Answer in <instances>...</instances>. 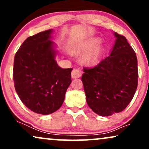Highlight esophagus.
<instances>
[{"mask_svg":"<svg viewBox=\"0 0 149 149\" xmlns=\"http://www.w3.org/2000/svg\"><path fill=\"white\" fill-rule=\"evenodd\" d=\"M81 74H82L81 71L78 69H73L72 72H71V76H72L73 78H80V77L81 76Z\"/></svg>","mask_w":149,"mask_h":149,"instance_id":"34e87169","label":"esophagus"}]
</instances>
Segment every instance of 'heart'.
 I'll use <instances>...</instances> for the list:
<instances>
[{
	"mask_svg": "<svg viewBox=\"0 0 149 149\" xmlns=\"http://www.w3.org/2000/svg\"><path fill=\"white\" fill-rule=\"evenodd\" d=\"M99 42L98 39L90 38L84 40L83 42H78L71 47V52L73 54H80V53L86 52L83 57L85 61H92L98 58L101 52V47L100 45H95Z\"/></svg>",
	"mask_w": 149,
	"mask_h": 149,
	"instance_id": "obj_1",
	"label": "heart"
}]
</instances>
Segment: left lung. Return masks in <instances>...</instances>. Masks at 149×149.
Listing matches in <instances>:
<instances>
[{"instance_id": "left-lung-1", "label": "left lung", "mask_w": 149, "mask_h": 149, "mask_svg": "<svg viewBox=\"0 0 149 149\" xmlns=\"http://www.w3.org/2000/svg\"><path fill=\"white\" fill-rule=\"evenodd\" d=\"M116 40L109 55L84 68L82 76L86 101L102 116L121 112L132 100L138 84L137 58L126 38L114 32Z\"/></svg>"}]
</instances>
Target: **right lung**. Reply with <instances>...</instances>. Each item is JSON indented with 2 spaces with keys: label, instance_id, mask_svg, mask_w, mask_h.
I'll return each instance as SVG.
<instances>
[{
  "label": "right lung",
  "instance_id": "obj_1",
  "mask_svg": "<svg viewBox=\"0 0 149 149\" xmlns=\"http://www.w3.org/2000/svg\"><path fill=\"white\" fill-rule=\"evenodd\" d=\"M52 29L28 37L14 59L15 88L24 105L36 113L48 115L64 102L73 69H62L55 60Z\"/></svg>",
  "mask_w": 149,
  "mask_h": 149
}]
</instances>
